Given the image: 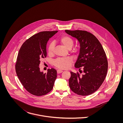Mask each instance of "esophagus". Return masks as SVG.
<instances>
[{"label":"esophagus","mask_w":123,"mask_h":123,"mask_svg":"<svg viewBox=\"0 0 123 123\" xmlns=\"http://www.w3.org/2000/svg\"><path fill=\"white\" fill-rule=\"evenodd\" d=\"M57 73H58V74H60V73H62V72H63V71H62V70H57Z\"/></svg>","instance_id":"34e87169"}]
</instances>
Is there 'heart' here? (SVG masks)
<instances>
[{
  "instance_id": "b5f03b06",
  "label": "heart",
  "mask_w": 123,
  "mask_h": 123,
  "mask_svg": "<svg viewBox=\"0 0 123 123\" xmlns=\"http://www.w3.org/2000/svg\"><path fill=\"white\" fill-rule=\"evenodd\" d=\"M58 42L67 49H70L74 43L73 39L69 35H64L61 37ZM47 51L49 55H52L54 52V44L52 43H50L47 48ZM73 60L70 58H58L55 60L53 62V65L57 68L60 69H68L71 65Z\"/></svg>"
}]
</instances>
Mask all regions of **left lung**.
I'll return each mask as SVG.
<instances>
[{
  "label": "left lung",
  "mask_w": 123,
  "mask_h": 123,
  "mask_svg": "<svg viewBox=\"0 0 123 123\" xmlns=\"http://www.w3.org/2000/svg\"><path fill=\"white\" fill-rule=\"evenodd\" d=\"M65 31L80 43V53L75 67L79 70L82 68L84 72L80 75L78 72H70V87L78 95H90L99 88L106 75L108 62L104 50L98 39L90 33L82 30Z\"/></svg>",
  "instance_id": "left-lung-1"
}]
</instances>
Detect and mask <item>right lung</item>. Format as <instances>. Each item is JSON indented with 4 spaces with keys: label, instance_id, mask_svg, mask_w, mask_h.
Segmentation results:
<instances>
[{
    "label": "right lung",
    "instance_id": "1",
    "mask_svg": "<svg viewBox=\"0 0 123 123\" xmlns=\"http://www.w3.org/2000/svg\"><path fill=\"white\" fill-rule=\"evenodd\" d=\"M57 32H39L26 40L19 50L16 64V73L24 87L34 95H46L53 88L57 71L52 68L43 73L40 71L39 64L40 60L46 57L48 40Z\"/></svg>",
    "mask_w": 123,
    "mask_h": 123
}]
</instances>
